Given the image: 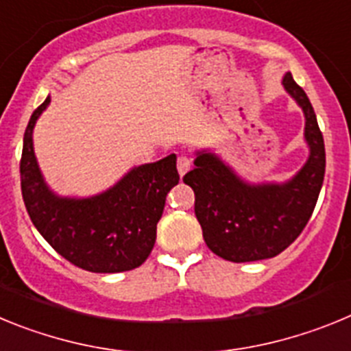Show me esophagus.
Here are the masks:
<instances>
[{
  "label": "esophagus",
  "mask_w": 351,
  "mask_h": 351,
  "mask_svg": "<svg viewBox=\"0 0 351 351\" xmlns=\"http://www.w3.org/2000/svg\"><path fill=\"white\" fill-rule=\"evenodd\" d=\"M191 167V160L188 156H179L178 158V172L179 176H184Z\"/></svg>",
  "instance_id": "34e87169"
}]
</instances>
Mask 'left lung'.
Wrapping results in <instances>:
<instances>
[{"mask_svg": "<svg viewBox=\"0 0 351 351\" xmlns=\"http://www.w3.org/2000/svg\"><path fill=\"white\" fill-rule=\"evenodd\" d=\"M283 86L302 108L309 145L308 161L290 181L250 184L209 151H198L195 169L182 178L195 191L207 247L228 262H256L287 250L308 225L324 184V135L311 101L290 71Z\"/></svg>", "mask_w": 351, "mask_h": 351, "instance_id": "left-lung-1", "label": "left lung"}]
</instances>
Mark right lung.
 I'll return each mask as SVG.
<instances>
[{
    "instance_id": "1",
    "label": "right lung",
    "mask_w": 351,
    "mask_h": 351,
    "mask_svg": "<svg viewBox=\"0 0 351 351\" xmlns=\"http://www.w3.org/2000/svg\"><path fill=\"white\" fill-rule=\"evenodd\" d=\"M51 96L31 114L21 158V190L31 221L63 258L89 272H125L147 260L167 193L179 182L176 154L135 167L107 191L68 198L49 190L33 151V128Z\"/></svg>"
}]
</instances>
